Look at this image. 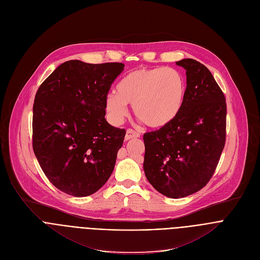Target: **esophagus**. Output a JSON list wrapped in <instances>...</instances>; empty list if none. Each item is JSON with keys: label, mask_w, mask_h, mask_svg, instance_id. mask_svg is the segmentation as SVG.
Here are the masks:
<instances>
[{"label": "esophagus", "mask_w": 260, "mask_h": 260, "mask_svg": "<svg viewBox=\"0 0 260 260\" xmlns=\"http://www.w3.org/2000/svg\"><path fill=\"white\" fill-rule=\"evenodd\" d=\"M140 137V134L135 132L134 129L132 128H128L126 131V134H125V140H131V139H134V138H139Z\"/></svg>", "instance_id": "esophagus-1"}]
</instances>
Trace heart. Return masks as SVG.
<instances>
[{"label": "heart", "mask_w": 260, "mask_h": 260, "mask_svg": "<svg viewBox=\"0 0 260 260\" xmlns=\"http://www.w3.org/2000/svg\"><path fill=\"white\" fill-rule=\"evenodd\" d=\"M186 97L184 75L174 68H142L121 78L106 99L113 121L120 123L133 105L138 120L151 128L169 124L181 112Z\"/></svg>", "instance_id": "b5f03b06"}]
</instances>
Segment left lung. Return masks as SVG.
<instances>
[{
    "label": "left lung",
    "instance_id": "left-lung-1",
    "mask_svg": "<svg viewBox=\"0 0 260 260\" xmlns=\"http://www.w3.org/2000/svg\"><path fill=\"white\" fill-rule=\"evenodd\" d=\"M186 70V97L179 115L143 136V169L152 187L171 199L185 198L209 182L226 141L227 107L211 72L200 61L176 62Z\"/></svg>",
    "mask_w": 260,
    "mask_h": 260
}]
</instances>
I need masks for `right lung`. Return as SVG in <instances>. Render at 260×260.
Listing matches in <instances>:
<instances>
[{
	"label": "right lung",
	"instance_id": "obj_1",
	"mask_svg": "<svg viewBox=\"0 0 260 260\" xmlns=\"http://www.w3.org/2000/svg\"><path fill=\"white\" fill-rule=\"evenodd\" d=\"M121 62L58 66L41 84L33 106V150L49 181L60 191L88 197L107 183L125 129L112 126L106 99Z\"/></svg>",
	"mask_w": 260,
	"mask_h": 260
}]
</instances>
